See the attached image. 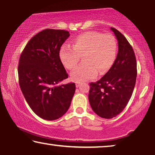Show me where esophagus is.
Returning <instances> with one entry per match:
<instances>
[{
    "label": "esophagus",
    "instance_id": "obj_1",
    "mask_svg": "<svg viewBox=\"0 0 155 155\" xmlns=\"http://www.w3.org/2000/svg\"><path fill=\"white\" fill-rule=\"evenodd\" d=\"M80 84H81V82H76V83H75L76 87H79L80 85Z\"/></svg>",
    "mask_w": 155,
    "mask_h": 155
}]
</instances>
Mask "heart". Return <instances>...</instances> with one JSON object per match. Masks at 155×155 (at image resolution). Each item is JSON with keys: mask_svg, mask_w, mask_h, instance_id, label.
<instances>
[{"mask_svg": "<svg viewBox=\"0 0 155 155\" xmlns=\"http://www.w3.org/2000/svg\"><path fill=\"white\" fill-rule=\"evenodd\" d=\"M117 43L111 35L88 31L73 39L72 46L63 44L59 51L61 63L68 70H73L82 56L83 63L71 74L73 81L94 79L109 71L117 56Z\"/></svg>", "mask_w": 155, "mask_h": 155, "instance_id": "b5f03b06", "label": "heart"}]
</instances>
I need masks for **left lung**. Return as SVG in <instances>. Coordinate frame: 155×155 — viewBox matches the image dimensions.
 <instances>
[{"instance_id": "1", "label": "left lung", "mask_w": 155, "mask_h": 155, "mask_svg": "<svg viewBox=\"0 0 155 155\" xmlns=\"http://www.w3.org/2000/svg\"><path fill=\"white\" fill-rule=\"evenodd\" d=\"M111 30L118 40L115 63L100 80L90 84L89 101L95 114L112 118L128 104L135 85L137 63L134 51L126 38L114 27Z\"/></svg>"}]
</instances>
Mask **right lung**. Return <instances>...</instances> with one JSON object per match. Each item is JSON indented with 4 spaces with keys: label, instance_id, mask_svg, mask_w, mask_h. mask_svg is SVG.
I'll use <instances>...</instances> for the list:
<instances>
[{
    "label": "right lung",
    "instance_id": "right-lung-1",
    "mask_svg": "<svg viewBox=\"0 0 155 155\" xmlns=\"http://www.w3.org/2000/svg\"><path fill=\"white\" fill-rule=\"evenodd\" d=\"M69 31L46 29L29 40L18 65L19 84L31 110L44 120H53L66 113L75 84L59 82L68 77L59 51Z\"/></svg>",
    "mask_w": 155,
    "mask_h": 155
}]
</instances>
